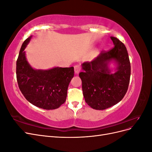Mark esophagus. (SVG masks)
Here are the masks:
<instances>
[{
	"label": "esophagus",
	"instance_id": "34e87169",
	"mask_svg": "<svg viewBox=\"0 0 152 152\" xmlns=\"http://www.w3.org/2000/svg\"><path fill=\"white\" fill-rule=\"evenodd\" d=\"M74 70H75V73L76 74H78V73H79L80 71V67L79 65H75L74 66Z\"/></svg>",
	"mask_w": 152,
	"mask_h": 152
}]
</instances>
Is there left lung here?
I'll return each mask as SVG.
<instances>
[{
  "mask_svg": "<svg viewBox=\"0 0 152 152\" xmlns=\"http://www.w3.org/2000/svg\"><path fill=\"white\" fill-rule=\"evenodd\" d=\"M114 47L103 51L94 60L82 65L79 73L86 103L95 110H105L122 99L128 89L131 63L127 49L121 41L110 37ZM114 60L117 71L111 74L108 63Z\"/></svg>",
  "mask_w": 152,
  "mask_h": 152,
  "instance_id": "8db88e82",
  "label": "left lung"
}]
</instances>
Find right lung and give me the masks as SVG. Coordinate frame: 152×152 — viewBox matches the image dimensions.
<instances>
[{"mask_svg": "<svg viewBox=\"0 0 152 152\" xmlns=\"http://www.w3.org/2000/svg\"><path fill=\"white\" fill-rule=\"evenodd\" d=\"M31 37L23 43L16 61L18 86L32 104L45 110L56 109L65 102L74 68L55 67L46 70H35L27 61L24 50Z\"/></svg>", "mask_w": 152, "mask_h": 152, "instance_id": "right-lung-1", "label": "right lung"}]
</instances>
